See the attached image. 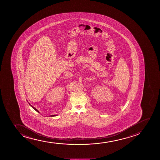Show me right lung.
Returning <instances> with one entry per match:
<instances>
[{
  "label": "right lung",
  "instance_id": "obj_1",
  "mask_svg": "<svg viewBox=\"0 0 160 160\" xmlns=\"http://www.w3.org/2000/svg\"><path fill=\"white\" fill-rule=\"evenodd\" d=\"M30 106H31V107H32V108H33V109H35V110H36V111H37V112H39V111L38 110H37V109H36L35 108V107H33V106H31V105H30ZM57 116V115H51V116Z\"/></svg>",
  "mask_w": 160,
  "mask_h": 160
}]
</instances>
